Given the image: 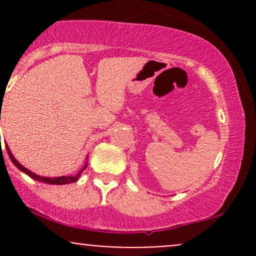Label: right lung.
<instances>
[{
  "label": "right lung",
  "instance_id": "1",
  "mask_svg": "<svg viewBox=\"0 0 256 256\" xmlns=\"http://www.w3.org/2000/svg\"><path fill=\"white\" fill-rule=\"evenodd\" d=\"M0 120H1V118H0ZM6 149H7L8 155H10L12 162H13L14 165H16V166L18 167V168L20 170V171H22L24 173H26V174H28V176H30V177H31L32 179H36V180H38V182H42V183H46V184H56V185H64V184L74 183V182H77L78 179H79V176H80V173L83 172L85 168H86V165H85V166L83 167V170H82V171L79 172L78 174H76V176H62V177H55V178L40 177V176H38V174H36V173L28 171V170L25 168L24 166L20 165V164L18 162V161L16 160V158H14L13 155H12V152H10V148H8L7 144H6Z\"/></svg>",
  "mask_w": 256,
  "mask_h": 256
}]
</instances>
